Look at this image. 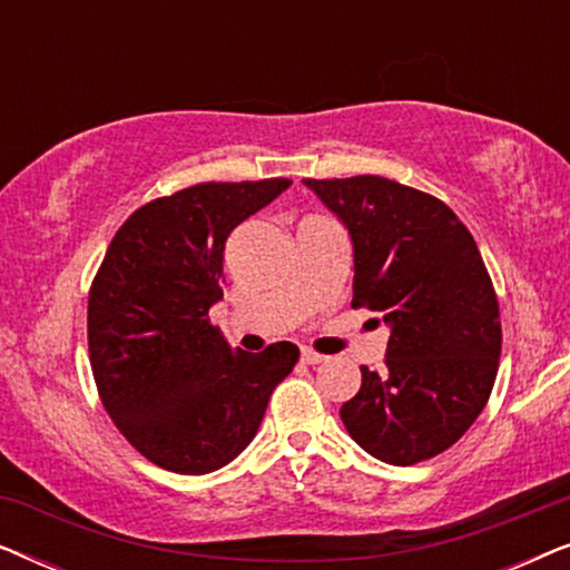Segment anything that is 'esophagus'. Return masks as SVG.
I'll list each match as a JSON object with an SVG mask.
<instances>
[{"label":"esophagus","instance_id":"esophagus-1","mask_svg":"<svg viewBox=\"0 0 570 570\" xmlns=\"http://www.w3.org/2000/svg\"><path fill=\"white\" fill-rule=\"evenodd\" d=\"M301 361L306 363V365H318V363H324V361H326V355L316 353V350H303V353H301Z\"/></svg>","mask_w":570,"mask_h":570}]
</instances>
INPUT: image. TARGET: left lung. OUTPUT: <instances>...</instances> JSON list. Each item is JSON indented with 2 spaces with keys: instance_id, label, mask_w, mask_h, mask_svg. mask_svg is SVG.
Returning <instances> with one entry per match:
<instances>
[{
  "instance_id": "1",
  "label": "left lung",
  "mask_w": 570,
  "mask_h": 570,
  "mask_svg": "<svg viewBox=\"0 0 570 570\" xmlns=\"http://www.w3.org/2000/svg\"><path fill=\"white\" fill-rule=\"evenodd\" d=\"M303 181L353 236V308L392 326L386 368L361 365L342 423L386 464L439 456L485 410L501 357V308L480 248L446 202L392 178Z\"/></svg>"
}]
</instances>
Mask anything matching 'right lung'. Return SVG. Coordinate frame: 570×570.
Here are the masks:
<instances>
[{
    "mask_svg": "<svg viewBox=\"0 0 570 570\" xmlns=\"http://www.w3.org/2000/svg\"><path fill=\"white\" fill-rule=\"evenodd\" d=\"M291 178L205 181L147 202L111 240L88 295V350L98 396L147 462L205 474L259 431L269 394L298 347L228 345L209 322L223 298L225 240Z\"/></svg>",
    "mask_w": 570,
    "mask_h": 570,
    "instance_id": "1",
    "label": "right lung"
}]
</instances>
